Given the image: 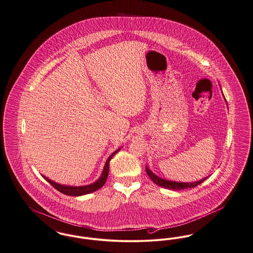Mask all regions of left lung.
Instances as JSON below:
<instances>
[{"instance_id": "1", "label": "left lung", "mask_w": 253, "mask_h": 253, "mask_svg": "<svg viewBox=\"0 0 253 253\" xmlns=\"http://www.w3.org/2000/svg\"><path fill=\"white\" fill-rule=\"evenodd\" d=\"M146 173H147L149 178L153 180L154 183H156L157 185H159L161 187H164L166 189H171V190H182V189H187V188H193V187L198 186L199 184H201L204 180H206L208 178H203L199 181H194V182H177V181L167 180V179H164V178L156 176L147 166H146Z\"/></svg>"}]
</instances>
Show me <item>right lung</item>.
<instances>
[{
    "instance_id": "obj_1",
    "label": "right lung",
    "mask_w": 253,
    "mask_h": 253,
    "mask_svg": "<svg viewBox=\"0 0 253 253\" xmlns=\"http://www.w3.org/2000/svg\"><path fill=\"white\" fill-rule=\"evenodd\" d=\"M120 149H118L116 152H114L107 160L106 164H105L104 169L103 172L100 176V178H98L95 182L89 184V185H83V186H69V185H62L59 183H56L52 180H50L49 178H45V176H43L45 180H47L56 190H58L61 193L65 194V195H69V196H82V195H86V194L92 193L98 189H100L105 182L106 179L108 178L109 175V164L110 161L112 160V158L119 152Z\"/></svg>"
}]
</instances>
